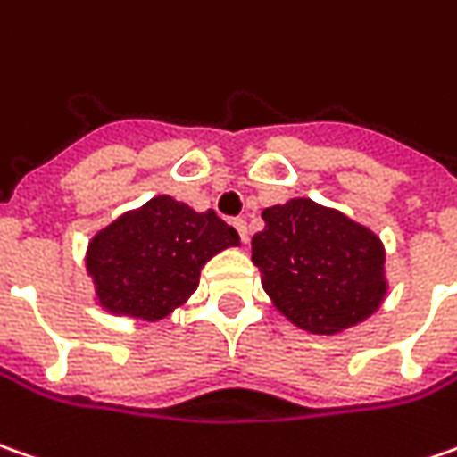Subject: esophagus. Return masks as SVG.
Wrapping results in <instances>:
<instances>
[{
	"mask_svg": "<svg viewBox=\"0 0 457 457\" xmlns=\"http://www.w3.org/2000/svg\"><path fill=\"white\" fill-rule=\"evenodd\" d=\"M234 228L238 231V236H241V241L249 244V226H246V221H244V219H236Z\"/></svg>",
	"mask_w": 457,
	"mask_h": 457,
	"instance_id": "esophagus-1",
	"label": "esophagus"
}]
</instances>
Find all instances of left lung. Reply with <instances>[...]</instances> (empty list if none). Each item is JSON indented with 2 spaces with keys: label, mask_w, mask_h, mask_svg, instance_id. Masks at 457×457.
Here are the masks:
<instances>
[{
  "label": "left lung",
  "mask_w": 457,
  "mask_h": 457,
  "mask_svg": "<svg viewBox=\"0 0 457 457\" xmlns=\"http://www.w3.org/2000/svg\"><path fill=\"white\" fill-rule=\"evenodd\" d=\"M262 219L266 226L251 238V262L294 327L339 335L382 307L385 246L372 228L312 198L264 208Z\"/></svg>",
  "instance_id": "1"
}]
</instances>
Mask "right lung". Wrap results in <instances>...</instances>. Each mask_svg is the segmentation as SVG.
Wrapping results in <instances>:
<instances>
[{
    "instance_id": "1",
    "label": "right lung",
    "mask_w": 457,
    "mask_h": 457,
    "mask_svg": "<svg viewBox=\"0 0 457 457\" xmlns=\"http://www.w3.org/2000/svg\"><path fill=\"white\" fill-rule=\"evenodd\" d=\"M238 244V234L211 208L198 213L170 195H155L100 228L87 244L85 266L105 312L158 321L191 299L208 259Z\"/></svg>"
}]
</instances>
